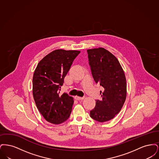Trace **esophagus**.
Listing matches in <instances>:
<instances>
[{"instance_id":"1","label":"esophagus","mask_w":159,"mask_h":159,"mask_svg":"<svg viewBox=\"0 0 159 159\" xmlns=\"http://www.w3.org/2000/svg\"><path fill=\"white\" fill-rule=\"evenodd\" d=\"M75 99H76V100L79 101V100H82V99H84V97H80L76 96V97H75Z\"/></svg>"}]
</instances>
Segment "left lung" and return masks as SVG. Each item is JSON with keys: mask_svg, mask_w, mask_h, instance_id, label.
Listing matches in <instances>:
<instances>
[{"mask_svg": "<svg viewBox=\"0 0 159 159\" xmlns=\"http://www.w3.org/2000/svg\"><path fill=\"white\" fill-rule=\"evenodd\" d=\"M89 64L95 82L104 88L101 100H96L90 111L91 118L99 122L113 119L119 113L126 98V80L119 61L103 48L87 50Z\"/></svg>", "mask_w": 159, "mask_h": 159, "instance_id": "1", "label": "left lung"}]
</instances>
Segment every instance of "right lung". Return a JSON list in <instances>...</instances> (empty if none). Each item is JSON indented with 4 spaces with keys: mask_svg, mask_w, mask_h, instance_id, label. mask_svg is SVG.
<instances>
[{
    "mask_svg": "<svg viewBox=\"0 0 159 159\" xmlns=\"http://www.w3.org/2000/svg\"><path fill=\"white\" fill-rule=\"evenodd\" d=\"M79 51L55 50L40 61L33 77V95L36 105L46 121L58 125L70 117L74 103L61 86Z\"/></svg>",
    "mask_w": 159,
    "mask_h": 159,
    "instance_id": "add662e5",
    "label": "right lung"
}]
</instances>
